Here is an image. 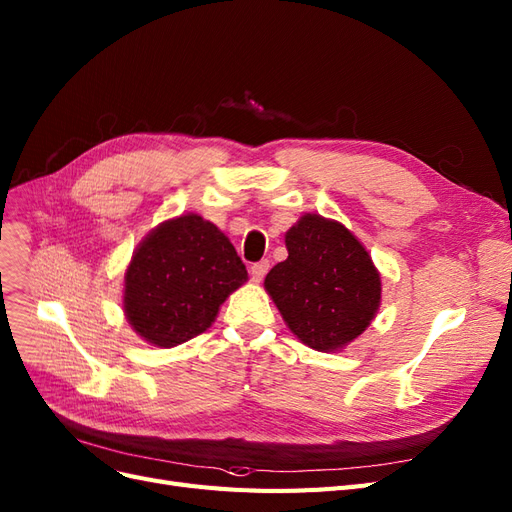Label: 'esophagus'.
<instances>
[{"instance_id": "obj_1", "label": "esophagus", "mask_w": 512, "mask_h": 512, "mask_svg": "<svg viewBox=\"0 0 512 512\" xmlns=\"http://www.w3.org/2000/svg\"><path fill=\"white\" fill-rule=\"evenodd\" d=\"M267 271H269V260L254 262L252 267H250V273H252V277H254L256 281H260L264 275H267Z\"/></svg>"}]
</instances>
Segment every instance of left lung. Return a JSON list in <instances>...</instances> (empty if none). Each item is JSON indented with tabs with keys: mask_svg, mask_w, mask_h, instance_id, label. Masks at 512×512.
<instances>
[{
	"mask_svg": "<svg viewBox=\"0 0 512 512\" xmlns=\"http://www.w3.org/2000/svg\"><path fill=\"white\" fill-rule=\"evenodd\" d=\"M286 248L264 288L288 328L317 351L360 337L381 303V277L364 245L343 224L307 214L286 233Z\"/></svg>",
	"mask_w": 512,
	"mask_h": 512,
	"instance_id": "left-lung-1",
	"label": "left lung"
}]
</instances>
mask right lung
Segmentation results:
<instances>
[{"instance_id":"1","label":"right lung","mask_w":512,"mask_h":512,"mask_svg":"<svg viewBox=\"0 0 512 512\" xmlns=\"http://www.w3.org/2000/svg\"><path fill=\"white\" fill-rule=\"evenodd\" d=\"M245 279V264L218 226L197 214L167 220L131 258L127 320L148 343L175 347L207 330Z\"/></svg>"}]
</instances>
